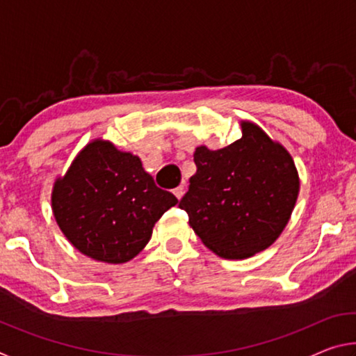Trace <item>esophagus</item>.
I'll use <instances>...</instances> for the list:
<instances>
[{"label": "esophagus", "mask_w": 356, "mask_h": 356, "mask_svg": "<svg viewBox=\"0 0 356 356\" xmlns=\"http://www.w3.org/2000/svg\"><path fill=\"white\" fill-rule=\"evenodd\" d=\"M184 193H185V186L184 185H179L177 188H174V195H176L177 200H180V197L184 196Z\"/></svg>", "instance_id": "obj_1"}]
</instances>
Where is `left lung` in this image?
<instances>
[{
    "label": "left lung",
    "instance_id": "8db88e82",
    "mask_svg": "<svg viewBox=\"0 0 356 356\" xmlns=\"http://www.w3.org/2000/svg\"><path fill=\"white\" fill-rule=\"evenodd\" d=\"M196 174L179 207L207 248L245 259L268 248L286 227L298 196L297 168L287 150L254 124L227 147H196Z\"/></svg>",
    "mask_w": 356,
    "mask_h": 356
}]
</instances>
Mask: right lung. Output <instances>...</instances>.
<instances>
[{
    "label": "right lung",
    "mask_w": 356,
    "mask_h": 356,
    "mask_svg": "<svg viewBox=\"0 0 356 356\" xmlns=\"http://www.w3.org/2000/svg\"><path fill=\"white\" fill-rule=\"evenodd\" d=\"M176 204L177 197L155 185L136 155L102 140L78 154L51 195L53 213L69 242L108 264L134 259L155 222Z\"/></svg>",
    "instance_id": "right-lung-1"
}]
</instances>
